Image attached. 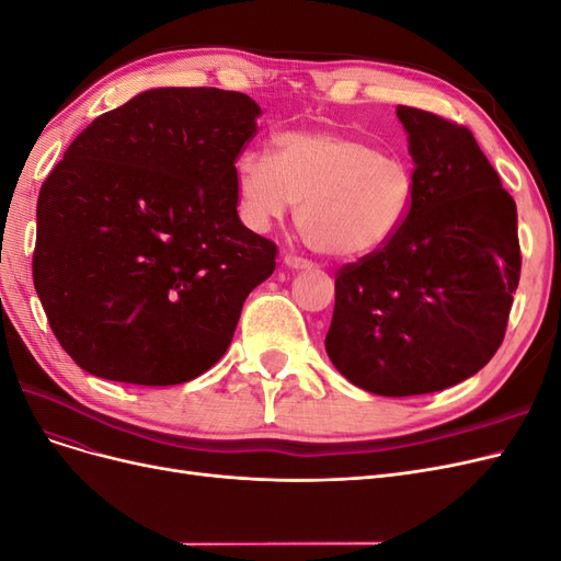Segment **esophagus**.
<instances>
[{
    "mask_svg": "<svg viewBox=\"0 0 561 561\" xmlns=\"http://www.w3.org/2000/svg\"><path fill=\"white\" fill-rule=\"evenodd\" d=\"M283 264H285L287 268H293V271L311 268V262H309V260H301V257H297V254H285V257H283Z\"/></svg>",
    "mask_w": 561,
    "mask_h": 561,
    "instance_id": "obj_1",
    "label": "esophagus"
}]
</instances>
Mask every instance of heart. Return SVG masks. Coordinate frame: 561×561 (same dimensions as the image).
<instances>
[{
	"label": "heart",
	"instance_id": "heart-1",
	"mask_svg": "<svg viewBox=\"0 0 561 561\" xmlns=\"http://www.w3.org/2000/svg\"><path fill=\"white\" fill-rule=\"evenodd\" d=\"M243 219L268 229L297 206V227L320 257L358 264L393 243L412 215V163L355 135L307 128L278 135L276 157L236 159Z\"/></svg>",
	"mask_w": 561,
	"mask_h": 561
}]
</instances>
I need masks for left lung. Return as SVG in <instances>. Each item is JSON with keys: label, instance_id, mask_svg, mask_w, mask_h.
<instances>
[{"label": "left lung", "instance_id": "left-lung-1", "mask_svg": "<svg viewBox=\"0 0 561 561\" xmlns=\"http://www.w3.org/2000/svg\"><path fill=\"white\" fill-rule=\"evenodd\" d=\"M416 198L398 239L334 283L325 336L353 386L404 398L466 381L499 351L519 283L517 206L466 126L398 105Z\"/></svg>", "mask_w": 561, "mask_h": 561}]
</instances>
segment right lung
Returning <instances> with one entry per match:
<instances>
[{"instance_id":"1","label":"right lung","mask_w":561,"mask_h":561,"mask_svg":"<svg viewBox=\"0 0 561 561\" xmlns=\"http://www.w3.org/2000/svg\"><path fill=\"white\" fill-rule=\"evenodd\" d=\"M260 105L222 89H149L83 128L42 184L32 278L89 375L173 386L227 353L276 245L236 210L233 161Z\"/></svg>"}]
</instances>
